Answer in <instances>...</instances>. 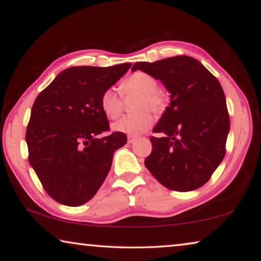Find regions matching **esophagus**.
Returning a JSON list of instances; mask_svg holds the SVG:
<instances>
[{
	"instance_id": "obj_1",
	"label": "esophagus",
	"mask_w": 261,
	"mask_h": 261,
	"mask_svg": "<svg viewBox=\"0 0 261 261\" xmlns=\"http://www.w3.org/2000/svg\"><path fill=\"white\" fill-rule=\"evenodd\" d=\"M136 140H137V137H132V136L127 137V143H129V144H134Z\"/></svg>"
}]
</instances>
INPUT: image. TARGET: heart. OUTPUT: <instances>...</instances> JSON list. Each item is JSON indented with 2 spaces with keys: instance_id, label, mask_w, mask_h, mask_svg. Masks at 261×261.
I'll return each mask as SVG.
<instances>
[{
  "instance_id": "1",
  "label": "heart",
  "mask_w": 261,
  "mask_h": 261,
  "mask_svg": "<svg viewBox=\"0 0 261 261\" xmlns=\"http://www.w3.org/2000/svg\"><path fill=\"white\" fill-rule=\"evenodd\" d=\"M121 92L124 95L140 94L137 101L136 115L122 117L114 124V130L129 136H139L146 132L153 124L152 115L145 110L159 112L163 107V95L158 91V83L148 73L137 71L121 83ZM100 107L110 120H115L122 113V98L116 88L109 87L100 98Z\"/></svg>"
}]
</instances>
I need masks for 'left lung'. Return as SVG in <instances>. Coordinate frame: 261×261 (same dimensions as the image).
Wrapping results in <instances>:
<instances>
[{
    "label": "left lung",
    "instance_id": "1",
    "mask_svg": "<svg viewBox=\"0 0 261 261\" xmlns=\"http://www.w3.org/2000/svg\"><path fill=\"white\" fill-rule=\"evenodd\" d=\"M131 70L159 79L170 93V103L153 129L163 136L151 138L145 166L170 190L202 187L223 160L230 129L221 84L199 61L185 55L137 62Z\"/></svg>",
    "mask_w": 261,
    "mask_h": 261
}]
</instances>
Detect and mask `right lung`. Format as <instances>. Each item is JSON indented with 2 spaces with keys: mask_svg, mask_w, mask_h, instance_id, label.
<instances>
[{
  "mask_svg": "<svg viewBox=\"0 0 261 261\" xmlns=\"http://www.w3.org/2000/svg\"><path fill=\"white\" fill-rule=\"evenodd\" d=\"M130 67L65 69L35 99L26 129L29 161L60 204L76 207L91 200L107 177L115 151L125 145L122 132L99 137L109 130L100 98Z\"/></svg>",
  "mask_w": 261,
  "mask_h": 261,
  "instance_id": "obj_1",
  "label": "right lung"
}]
</instances>
